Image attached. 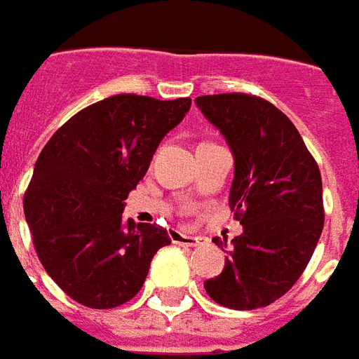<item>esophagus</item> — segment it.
<instances>
[{"mask_svg":"<svg viewBox=\"0 0 359 359\" xmlns=\"http://www.w3.org/2000/svg\"><path fill=\"white\" fill-rule=\"evenodd\" d=\"M170 240L177 243V245H184V248H199L205 243V238H201V236H189V233L180 232V230H172L170 232Z\"/></svg>","mask_w":359,"mask_h":359,"instance_id":"34e87169","label":"esophagus"}]
</instances>
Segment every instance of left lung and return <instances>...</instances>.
Masks as SVG:
<instances>
[{"label":"left lung","instance_id":"8db88e82","mask_svg":"<svg viewBox=\"0 0 359 359\" xmlns=\"http://www.w3.org/2000/svg\"><path fill=\"white\" fill-rule=\"evenodd\" d=\"M195 104L233 154L228 201L243 226L205 290L230 309L271 306L296 284L321 238V172L294 123L263 98L212 94Z\"/></svg>","mask_w":359,"mask_h":359}]
</instances>
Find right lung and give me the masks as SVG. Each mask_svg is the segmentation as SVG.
Here are the masks:
<instances>
[{
    "instance_id": "right-lung-1",
    "label": "right lung",
    "mask_w": 359,
    "mask_h": 359,
    "mask_svg": "<svg viewBox=\"0 0 359 359\" xmlns=\"http://www.w3.org/2000/svg\"><path fill=\"white\" fill-rule=\"evenodd\" d=\"M191 98L118 94L75 114L40 152L25 218L46 273L75 302L110 309L141 290L154 253L170 245L156 224L123 220L160 141Z\"/></svg>"
}]
</instances>
